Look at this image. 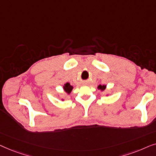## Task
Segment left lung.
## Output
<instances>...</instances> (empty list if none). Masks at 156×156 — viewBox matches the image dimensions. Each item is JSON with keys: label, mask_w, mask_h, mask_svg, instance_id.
Masks as SVG:
<instances>
[{"label": "left lung", "mask_w": 156, "mask_h": 156, "mask_svg": "<svg viewBox=\"0 0 156 156\" xmlns=\"http://www.w3.org/2000/svg\"><path fill=\"white\" fill-rule=\"evenodd\" d=\"M106 85H99L98 86V90H101V91H104L105 89H106ZM107 95H109L108 94H107Z\"/></svg>", "instance_id": "left-lung-1"}]
</instances>
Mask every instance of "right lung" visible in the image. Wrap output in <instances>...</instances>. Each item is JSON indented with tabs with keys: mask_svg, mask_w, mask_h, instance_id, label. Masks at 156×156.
<instances>
[{
	"mask_svg": "<svg viewBox=\"0 0 156 156\" xmlns=\"http://www.w3.org/2000/svg\"><path fill=\"white\" fill-rule=\"evenodd\" d=\"M63 90H64L66 93L68 94V95H70V94H71V93L72 92V90H73V86H72V85H70L69 83H66V84H64V85H63ZM61 100L63 101L64 100L61 99Z\"/></svg>",
	"mask_w": 156,
	"mask_h": 156,
	"instance_id": "add662e5",
	"label": "right lung"
}]
</instances>
